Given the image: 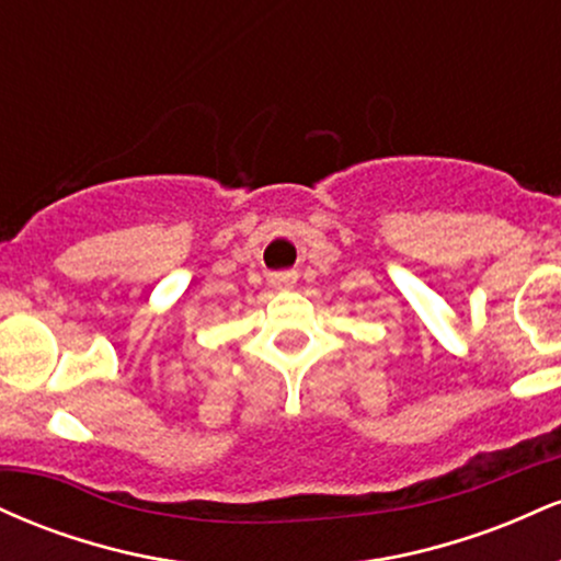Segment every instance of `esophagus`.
I'll return each instance as SVG.
<instances>
[{"instance_id":"esophagus-1","label":"esophagus","mask_w":561,"mask_h":561,"mask_svg":"<svg viewBox=\"0 0 561 561\" xmlns=\"http://www.w3.org/2000/svg\"><path fill=\"white\" fill-rule=\"evenodd\" d=\"M295 279H298L295 272H276L268 276V282H272V287H276V289H289L295 285Z\"/></svg>"}]
</instances>
